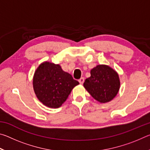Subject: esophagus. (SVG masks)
Returning a JSON list of instances; mask_svg holds the SVG:
<instances>
[{
  "label": "esophagus",
  "mask_w": 150,
  "mask_h": 150,
  "mask_svg": "<svg viewBox=\"0 0 150 150\" xmlns=\"http://www.w3.org/2000/svg\"><path fill=\"white\" fill-rule=\"evenodd\" d=\"M84 81H85V79H84V78H83V77H81V78L79 79V83L81 85H82L83 83H84Z\"/></svg>",
  "instance_id": "1"
}]
</instances>
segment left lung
I'll return each instance as SVG.
<instances>
[{
	"label": "left lung",
	"mask_w": 150,
	"mask_h": 150,
	"mask_svg": "<svg viewBox=\"0 0 150 150\" xmlns=\"http://www.w3.org/2000/svg\"><path fill=\"white\" fill-rule=\"evenodd\" d=\"M83 86L90 95L101 103L110 101L120 89L117 72L106 65H98L91 70V77L86 79Z\"/></svg>",
	"instance_id": "1"
}]
</instances>
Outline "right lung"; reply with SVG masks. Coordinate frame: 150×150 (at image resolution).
<instances>
[{
    "instance_id": "1",
    "label": "right lung",
    "mask_w": 150,
    "mask_h": 150,
    "mask_svg": "<svg viewBox=\"0 0 150 150\" xmlns=\"http://www.w3.org/2000/svg\"><path fill=\"white\" fill-rule=\"evenodd\" d=\"M79 84L59 65L47 62L39 65L33 78V87L37 98L50 108L60 107Z\"/></svg>"
}]
</instances>
